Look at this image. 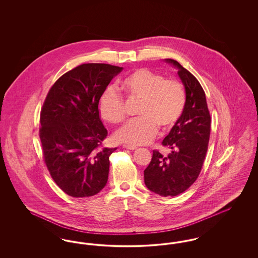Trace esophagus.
Returning a JSON list of instances; mask_svg holds the SVG:
<instances>
[{"label":"esophagus","instance_id":"1","mask_svg":"<svg viewBox=\"0 0 258 258\" xmlns=\"http://www.w3.org/2000/svg\"><path fill=\"white\" fill-rule=\"evenodd\" d=\"M124 149H127V150H135L136 147L135 146H132V145H123V146Z\"/></svg>","mask_w":258,"mask_h":258}]
</instances>
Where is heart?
Segmentation results:
<instances>
[{"mask_svg":"<svg viewBox=\"0 0 258 258\" xmlns=\"http://www.w3.org/2000/svg\"><path fill=\"white\" fill-rule=\"evenodd\" d=\"M121 85L127 98L140 102L136 112L139 117L115 134L118 142L145 145L154 139L158 126L167 131L180 120L185 105V91L179 81L139 69L125 76ZM98 111L101 118L109 123H120L124 120L123 98L113 87H107L100 96Z\"/></svg>","mask_w":258,"mask_h":258,"instance_id":"1","label":"heart"}]
</instances>
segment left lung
Masks as SVG:
<instances>
[{"mask_svg":"<svg viewBox=\"0 0 258 258\" xmlns=\"http://www.w3.org/2000/svg\"><path fill=\"white\" fill-rule=\"evenodd\" d=\"M164 61L178 70L185 91V105L180 120L162 141L170 153L163 156L153 151L152 160L144 170V182L151 191L166 197L184 192L196 182L208 150L211 116L205 93L197 78L178 61Z\"/></svg>","mask_w":258,"mask_h":258,"instance_id":"obj_1","label":"left lung"}]
</instances>
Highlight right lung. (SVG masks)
<instances>
[{
    "instance_id": "1",
    "label": "right lung",
    "mask_w": 258,
    "mask_h": 258,
    "mask_svg": "<svg viewBox=\"0 0 258 258\" xmlns=\"http://www.w3.org/2000/svg\"><path fill=\"white\" fill-rule=\"evenodd\" d=\"M122 71L108 63L80 64L61 75L44 100L39 130L44 162L71 197H93L107 183L109 157L117 148H99L107 131L98 100Z\"/></svg>"
}]
</instances>
